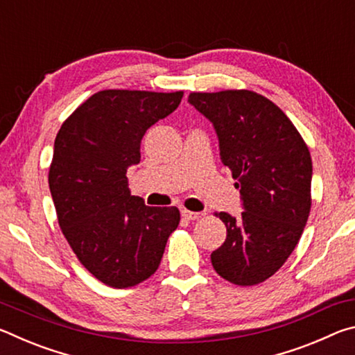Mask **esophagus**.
Wrapping results in <instances>:
<instances>
[{"label": "esophagus", "mask_w": 355, "mask_h": 355, "mask_svg": "<svg viewBox=\"0 0 355 355\" xmlns=\"http://www.w3.org/2000/svg\"><path fill=\"white\" fill-rule=\"evenodd\" d=\"M205 213H197V211H189V209H182V216L186 220H196L200 219Z\"/></svg>", "instance_id": "obj_1"}]
</instances>
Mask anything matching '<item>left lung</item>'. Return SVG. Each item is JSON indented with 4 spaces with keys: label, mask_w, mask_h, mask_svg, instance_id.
Masks as SVG:
<instances>
[{
    "label": "left lung",
    "mask_w": 355,
    "mask_h": 355,
    "mask_svg": "<svg viewBox=\"0 0 355 355\" xmlns=\"http://www.w3.org/2000/svg\"><path fill=\"white\" fill-rule=\"evenodd\" d=\"M214 125L220 161L241 194L239 218L216 213L227 238L211 254L214 271L239 286L271 277L291 255L311 208V156L280 107L254 91L191 92Z\"/></svg>",
    "instance_id": "obj_1"
}]
</instances>
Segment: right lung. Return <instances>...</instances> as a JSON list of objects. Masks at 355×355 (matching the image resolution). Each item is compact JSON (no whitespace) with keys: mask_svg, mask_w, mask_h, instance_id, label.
Returning a JSON list of instances; mask_svg holds the SVG:
<instances>
[{"mask_svg":"<svg viewBox=\"0 0 355 355\" xmlns=\"http://www.w3.org/2000/svg\"><path fill=\"white\" fill-rule=\"evenodd\" d=\"M183 91L106 89L62 123L48 172L59 227L95 279L131 288L153 275L180 224L177 207L131 196L127 169L141 161L146 131L178 107Z\"/></svg>","mask_w":355,"mask_h":355,"instance_id":"add662e5","label":"right lung"}]
</instances>
